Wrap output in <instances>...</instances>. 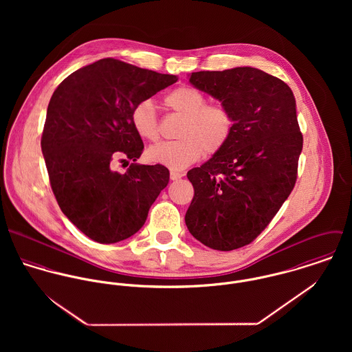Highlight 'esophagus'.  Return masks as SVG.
I'll list each match as a JSON object with an SVG mask.
<instances>
[{
  "mask_svg": "<svg viewBox=\"0 0 352 352\" xmlns=\"http://www.w3.org/2000/svg\"><path fill=\"white\" fill-rule=\"evenodd\" d=\"M180 177H183V173H182V172L170 170V180H179Z\"/></svg>",
  "mask_w": 352,
  "mask_h": 352,
  "instance_id": "34e87169",
  "label": "esophagus"
}]
</instances>
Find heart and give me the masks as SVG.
I'll list each match as a JSON object with an SVG mask.
<instances>
[{
  "label": "heart",
  "instance_id": "b5f03b06",
  "mask_svg": "<svg viewBox=\"0 0 352 352\" xmlns=\"http://www.w3.org/2000/svg\"><path fill=\"white\" fill-rule=\"evenodd\" d=\"M164 101L169 109L183 116L177 130L180 140L151 146L148 157L153 162L180 170L199 160L203 151L214 154L229 141L233 131V116L226 105L206 104L204 95L191 87L173 89ZM130 119L141 138L151 142L158 140V116L153 101L137 102Z\"/></svg>",
  "mask_w": 352,
  "mask_h": 352
}]
</instances>
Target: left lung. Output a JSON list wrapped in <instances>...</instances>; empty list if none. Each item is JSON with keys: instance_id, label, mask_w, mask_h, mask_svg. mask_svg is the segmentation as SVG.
Returning a JSON list of instances; mask_svg holds the SVG:
<instances>
[{"instance_id": "left-lung-1", "label": "left lung", "mask_w": 352, "mask_h": 352, "mask_svg": "<svg viewBox=\"0 0 352 352\" xmlns=\"http://www.w3.org/2000/svg\"><path fill=\"white\" fill-rule=\"evenodd\" d=\"M190 82L230 109L233 131L187 173L195 195L186 225L203 245L233 251L251 244L294 188L303 142L296 99L282 80L250 66L191 73Z\"/></svg>"}]
</instances>
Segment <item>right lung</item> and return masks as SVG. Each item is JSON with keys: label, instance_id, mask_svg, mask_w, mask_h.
Wrapping results in <instances>:
<instances>
[{"label": "right lung", "instance_id": "right-lung-1", "mask_svg": "<svg viewBox=\"0 0 352 352\" xmlns=\"http://www.w3.org/2000/svg\"><path fill=\"white\" fill-rule=\"evenodd\" d=\"M176 81L172 74L104 58L54 91L42 134L51 188L62 212L91 240L113 244L135 234L168 186L164 165L135 164L144 142L130 115L137 102ZM118 157L133 161L124 174L111 169Z\"/></svg>", "mask_w": 352, "mask_h": 352}]
</instances>
